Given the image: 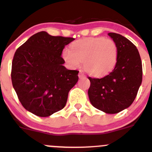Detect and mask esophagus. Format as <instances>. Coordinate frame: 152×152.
<instances>
[{"label":"esophagus","mask_w":152,"mask_h":152,"mask_svg":"<svg viewBox=\"0 0 152 152\" xmlns=\"http://www.w3.org/2000/svg\"><path fill=\"white\" fill-rule=\"evenodd\" d=\"M85 73H82V71H80L79 73V78H82V77H85Z\"/></svg>","instance_id":"obj_1"}]
</instances>
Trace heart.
<instances>
[{
	"label": "heart",
	"mask_w": 152,
	"mask_h": 152,
	"mask_svg": "<svg viewBox=\"0 0 152 152\" xmlns=\"http://www.w3.org/2000/svg\"><path fill=\"white\" fill-rule=\"evenodd\" d=\"M62 58L69 67L76 68L83 61L84 69L95 76H102L113 70L118 59V47L112 39L90 37L73 42L71 50L65 48Z\"/></svg>",
	"instance_id": "heart-1"
}]
</instances>
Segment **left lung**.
I'll use <instances>...</instances> for the list:
<instances>
[{"label": "left lung", "instance_id": "8db88e82", "mask_svg": "<svg viewBox=\"0 0 152 152\" xmlns=\"http://www.w3.org/2000/svg\"><path fill=\"white\" fill-rule=\"evenodd\" d=\"M108 35L117 45V62L113 71L104 77L89 76L88 96L96 109L115 114L133 103L141 85L142 69L140 53L131 41L119 34L110 32Z\"/></svg>", "mask_w": 152, "mask_h": 152}]
</instances>
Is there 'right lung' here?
I'll return each mask as SVG.
<instances>
[{"instance_id": "right-lung-1", "label": "right lung", "mask_w": 152, "mask_h": 152, "mask_svg": "<svg viewBox=\"0 0 152 152\" xmlns=\"http://www.w3.org/2000/svg\"><path fill=\"white\" fill-rule=\"evenodd\" d=\"M74 39L40 31L17 49L11 77L26 110L48 117L65 107L69 91L78 82L79 71L65 68L61 55L65 45Z\"/></svg>"}]
</instances>
